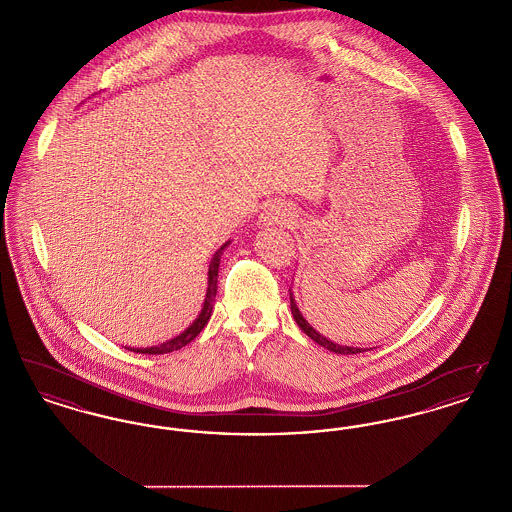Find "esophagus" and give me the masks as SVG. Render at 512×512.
I'll use <instances>...</instances> for the list:
<instances>
[{"label": "esophagus", "instance_id": "obj_1", "mask_svg": "<svg viewBox=\"0 0 512 512\" xmlns=\"http://www.w3.org/2000/svg\"><path fill=\"white\" fill-rule=\"evenodd\" d=\"M295 209L290 203L286 201H272L268 203L267 207L263 209L261 217H259V224L261 226H290L295 222Z\"/></svg>", "mask_w": 512, "mask_h": 512}]
</instances>
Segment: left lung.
<instances>
[{
  "label": "left lung",
  "instance_id": "obj_1",
  "mask_svg": "<svg viewBox=\"0 0 512 512\" xmlns=\"http://www.w3.org/2000/svg\"><path fill=\"white\" fill-rule=\"evenodd\" d=\"M290 307H292V315L293 318H295V322H297V326H299L311 340L317 341L320 347H324V349H328V351H332V353H340V355H355V353H363V351H366L363 347L340 345V343H334V341L324 338L318 330H315V328L307 322V318L301 315V311H299V307H297V303H295L292 290H290Z\"/></svg>",
  "mask_w": 512,
  "mask_h": 512
}]
</instances>
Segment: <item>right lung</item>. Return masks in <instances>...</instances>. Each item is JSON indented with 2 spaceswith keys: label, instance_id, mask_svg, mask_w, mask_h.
Returning <instances> with one entry per match:
<instances>
[{
  "label": "right lung",
  "instance_id": "right-lung-1",
  "mask_svg": "<svg viewBox=\"0 0 512 512\" xmlns=\"http://www.w3.org/2000/svg\"><path fill=\"white\" fill-rule=\"evenodd\" d=\"M230 245V240L226 244L220 245L219 249L215 251V255L211 257V263H209V270H207V293H205V301H203V307L199 311V315L195 318L194 322L178 336H174L171 340L163 341L159 345H151V347H126L128 351H134V353H146V355H163V353H172V351H178L182 349L184 345H188L190 341L194 340L195 336L205 328V324L209 322L211 313H213V307H215V297H217V284H219V267H220V255L222 251Z\"/></svg>",
  "mask_w": 512,
  "mask_h": 512
}]
</instances>
